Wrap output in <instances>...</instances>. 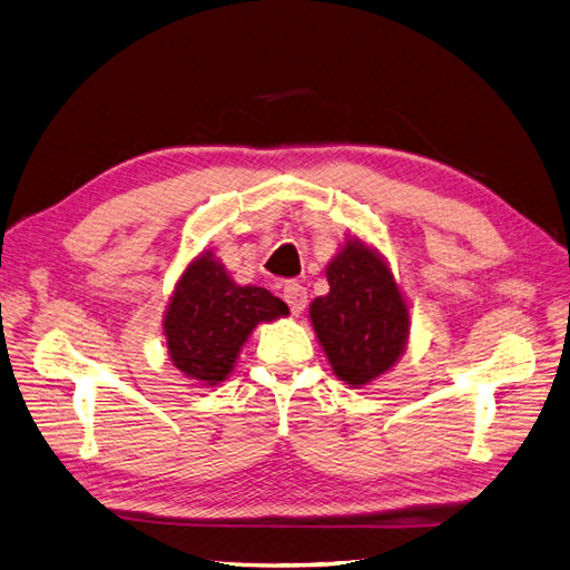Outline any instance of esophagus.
I'll use <instances>...</instances> for the list:
<instances>
[{"label":"esophagus","instance_id":"obj_1","mask_svg":"<svg viewBox=\"0 0 570 570\" xmlns=\"http://www.w3.org/2000/svg\"><path fill=\"white\" fill-rule=\"evenodd\" d=\"M283 299L287 302L292 314H302L304 308H306V302H308L306 287L299 285V283H287V285L283 287Z\"/></svg>","mask_w":570,"mask_h":570}]
</instances>
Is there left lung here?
Returning a JSON list of instances; mask_svg holds the SVG:
<instances>
[{"label":"left lung","mask_w":570,"mask_h":570,"mask_svg":"<svg viewBox=\"0 0 570 570\" xmlns=\"http://www.w3.org/2000/svg\"><path fill=\"white\" fill-rule=\"evenodd\" d=\"M331 292L308 308L314 331L340 381L366 385L402 356L409 308L387 264L350 239L325 268Z\"/></svg>","instance_id":"1"}]
</instances>
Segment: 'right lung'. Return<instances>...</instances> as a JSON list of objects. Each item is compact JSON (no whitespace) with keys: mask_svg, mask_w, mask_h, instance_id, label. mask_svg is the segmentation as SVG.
<instances>
[{"mask_svg":"<svg viewBox=\"0 0 570 570\" xmlns=\"http://www.w3.org/2000/svg\"><path fill=\"white\" fill-rule=\"evenodd\" d=\"M289 308L268 289L235 285L206 252L187 266L164 318L170 361L189 381H226L249 333L262 321L287 316Z\"/></svg>","mask_w":570,"mask_h":570,"instance_id":"1","label":"right lung"}]
</instances>
